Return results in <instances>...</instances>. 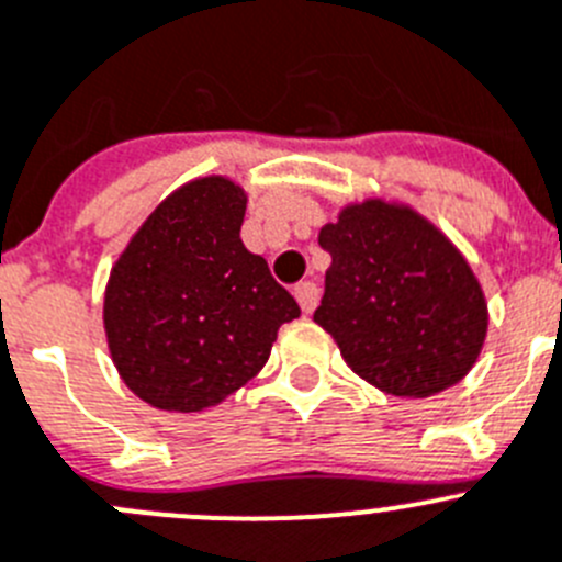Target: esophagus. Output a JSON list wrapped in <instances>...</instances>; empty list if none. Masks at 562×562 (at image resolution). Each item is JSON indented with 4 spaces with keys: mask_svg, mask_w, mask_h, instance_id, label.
I'll use <instances>...</instances> for the list:
<instances>
[{
    "mask_svg": "<svg viewBox=\"0 0 562 562\" xmlns=\"http://www.w3.org/2000/svg\"><path fill=\"white\" fill-rule=\"evenodd\" d=\"M295 297H297V303H301L303 312H306V315H312L317 306V297H321V290H317L315 281H301V284H295Z\"/></svg>",
    "mask_w": 562,
    "mask_h": 562,
    "instance_id": "esophagus-1",
    "label": "esophagus"
}]
</instances>
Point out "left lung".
Returning <instances> with one entry per match:
<instances>
[{
  "instance_id": "8db88e82",
  "label": "left lung",
  "mask_w": 562,
  "mask_h": 562,
  "mask_svg": "<svg viewBox=\"0 0 562 562\" xmlns=\"http://www.w3.org/2000/svg\"><path fill=\"white\" fill-rule=\"evenodd\" d=\"M331 254L315 323L348 368L398 398L454 387L476 364L487 301L465 256L412 205L348 203L317 236Z\"/></svg>"
}]
</instances>
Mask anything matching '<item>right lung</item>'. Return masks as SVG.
Returning <instances> with one entry per match:
<instances>
[{
    "instance_id": "obj_1",
    "label": "right lung",
    "mask_w": 562,
    "mask_h": 562,
    "mask_svg": "<svg viewBox=\"0 0 562 562\" xmlns=\"http://www.w3.org/2000/svg\"><path fill=\"white\" fill-rule=\"evenodd\" d=\"M247 194L205 175L156 205L105 286L108 351L122 382L167 412H203L245 387L301 306L241 245Z\"/></svg>"
}]
</instances>
